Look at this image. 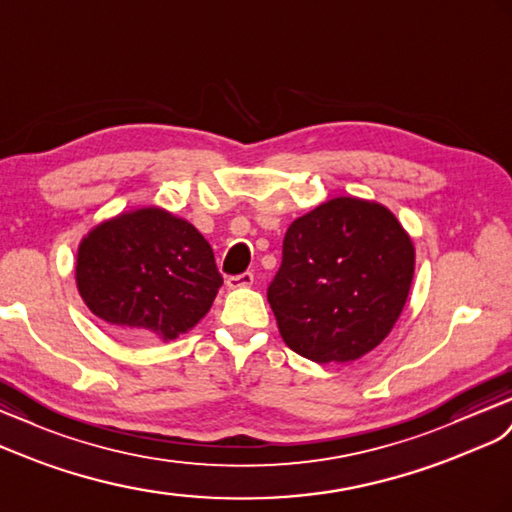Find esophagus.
I'll use <instances>...</instances> for the list:
<instances>
[{
    "label": "esophagus",
    "mask_w": 512,
    "mask_h": 512,
    "mask_svg": "<svg viewBox=\"0 0 512 512\" xmlns=\"http://www.w3.org/2000/svg\"><path fill=\"white\" fill-rule=\"evenodd\" d=\"M255 281L253 272H242V274H235V277L227 279V287L229 290H238V287H251Z\"/></svg>",
    "instance_id": "1"
}]
</instances>
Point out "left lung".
I'll return each instance as SVG.
<instances>
[{"instance_id":"obj_1","label":"left lung","mask_w":512,"mask_h":512,"mask_svg":"<svg viewBox=\"0 0 512 512\" xmlns=\"http://www.w3.org/2000/svg\"><path fill=\"white\" fill-rule=\"evenodd\" d=\"M415 246L381 203L337 196L296 218L268 303L283 342L316 363H348L391 333L409 296Z\"/></svg>"}]
</instances>
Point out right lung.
<instances>
[{"label": "right lung", "mask_w": 512, "mask_h": 512, "mask_svg": "<svg viewBox=\"0 0 512 512\" xmlns=\"http://www.w3.org/2000/svg\"><path fill=\"white\" fill-rule=\"evenodd\" d=\"M75 281L97 318L162 342L199 324L222 285L212 246L162 207L97 225L77 248Z\"/></svg>", "instance_id": "add662e5"}]
</instances>
